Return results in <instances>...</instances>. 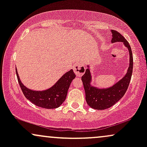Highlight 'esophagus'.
Listing matches in <instances>:
<instances>
[{
  "mask_svg": "<svg viewBox=\"0 0 147 147\" xmlns=\"http://www.w3.org/2000/svg\"><path fill=\"white\" fill-rule=\"evenodd\" d=\"M74 71H75V74L77 75V77H80V76L83 75L84 73L86 71L85 67L84 66V65L81 63H76L73 67Z\"/></svg>",
  "mask_w": 147,
  "mask_h": 147,
  "instance_id": "1",
  "label": "esophagus"
}]
</instances>
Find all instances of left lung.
<instances>
[{"label": "left lung", "mask_w": 147, "mask_h": 147, "mask_svg": "<svg viewBox=\"0 0 147 147\" xmlns=\"http://www.w3.org/2000/svg\"><path fill=\"white\" fill-rule=\"evenodd\" d=\"M113 38L111 43L123 42L124 45L129 49L130 59L129 67L127 73L117 83L109 88L99 89L91 86V75L89 68H87L85 74L82 77L84 90L86 93V100L90 107L96 110H104L113 106L119 100L127 90L133 72V54L129 42L122 34L115 30H111Z\"/></svg>", "instance_id": "obj_1"}]
</instances>
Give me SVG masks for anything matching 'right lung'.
<instances>
[{"instance_id":"obj_1","label":"right lung","mask_w":147,"mask_h":147,"mask_svg":"<svg viewBox=\"0 0 147 147\" xmlns=\"http://www.w3.org/2000/svg\"><path fill=\"white\" fill-rule=\"evenodd\" d=\"M18 84L23 95L34 104L44 109H56L63 104L72 81L76 77L73 70L64 74L53 86L43 91H35L28 88L21 83L16 69Z\"/></svg>"}]
</instances>
